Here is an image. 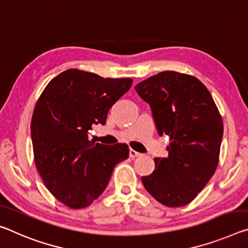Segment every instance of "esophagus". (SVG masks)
I'll return each mask as SVG.
<instances>
[{
    "label": "esophagus",
    "mask_w": 248,
    "mask_h": 248,
    "mask_svg": "<svg viewBox=\"0 0 248 248\" xmlns=\"http://www.w3.org/2000/svg\"><path fill=\"white\" fill-rule=\"evenodd\" d=\"M129 155H130L131 159H135L137 156H140L141 155L139 152H137L136 150H133V149H130V151H129Z\"/></svg>",
    "instance_id": "esophagus-1"
}]
</instances>
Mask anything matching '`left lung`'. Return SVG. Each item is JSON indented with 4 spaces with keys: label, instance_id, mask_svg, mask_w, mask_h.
Here are the masks:
<instances>
[{
    "label": "left lung",
    "instance_id": "left-lung-1",
    "mask_svg": "<svg viewBox=\"0 0 248 248\" xmlns=\"http://www.w3.org/2000/svg\"><path fill=\"white\" fill-rule=\"evenodd\" d=\"M135 89L150 105L159 135L170 138L167 158H155V170L141 181L163 205H186L217 168L223 138L218 109L205 86L191 75L161 72Z\"/></svg>",
    "mask_w": 248,
    "mask_h": 248
}]
</instances>
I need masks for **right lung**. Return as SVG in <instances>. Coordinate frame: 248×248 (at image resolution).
<instances>
[{
	"instance_id": "add662e5",
	"label": "right lung",
	"mask_w": 248,
	"mask_h": 248,
	"mask_svg": "<svg viewBox=\"0 0 248 248\" xmlns=\"http://www.w3.org/2000/svg\"><path fill=\"white\" fill-rule=\"evenodd\" d=\"M131 85V78L67 69L39 96L31 123L35 166L50 193L68 207L90 205L116 164L129 156L125 143H95L88 135L93 124H106L109 109Z\"/></svg>"
}]
</instances>
